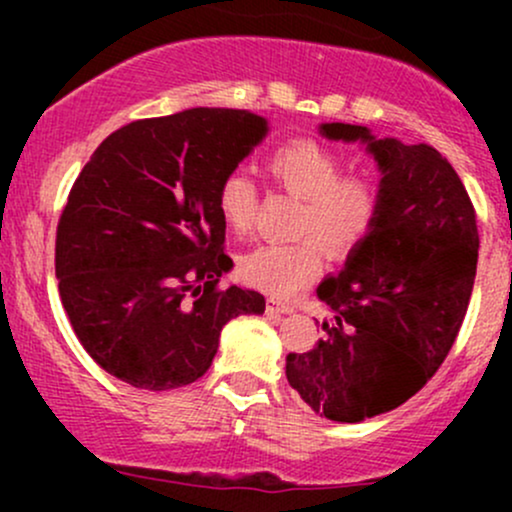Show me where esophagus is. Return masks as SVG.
<instances>
[{
    "instance_id": "esophagus-1",
    "label": "esophagus",
    "mask_w": 512,
    "mask_h": 512,
    "mask_svg": "<svg viewBox=\"0 0 512 512\" xmlns=\"http://www.w3.org/2000/svg\"><path fill=\"white\" fill-rule=\"evenodd\" d=\"M267 310H269V313L291 315V313H293V305H289V303H281V301H274V298H269V301H267Z\"/></svg>"
}]
</instances>
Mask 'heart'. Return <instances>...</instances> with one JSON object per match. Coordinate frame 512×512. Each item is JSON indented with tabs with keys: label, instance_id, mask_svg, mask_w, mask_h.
<instances>
[{
	"label": "heart",
	"instance_id": "obj_1",
	"mask_svg": "<svg viewBox=\"0 0 512 512\" xmlns=\"http://www.w3.org/2000/svg\"><path fill=\"white\" fill-rule=\"evenodd\" d=\"M269 173L281 190L303 199L296 243H262L240 257V276L255 289L289 298L320 274L325 245L346 255L368 236L380 214V187L366 173H346L342 156L313 139H296L274 151ZM219 214L231 231H250L257 211V187L245 170L221 180Z\"/></svg>",
	"mask_w": 512,
	"mask_h": 512
}]
</instances>
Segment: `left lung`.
<instances>
[{"label":"left lung","instance_id":"obj_1","mask_svg":"<svg viewBox=\"0 0 512 512\" xmlns=\"http://www.w3.org/2000/svg\"><path fill=\"white\" fill-rule=\"evenodd\" d=\"M320 134L366 144L383 175L380 214L342 272L317 286L330 317L313 349L286 356V378L315 414L358 424L414 397L452 349L477 274V214L433 146L344 122Z\"/></svg>","mask_w":512,"mask_h":512}]
</instances>
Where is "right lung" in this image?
Instances as JSON below:
<instances>
[{
	"label": "right lung",
	"instance_id": "obj_1",
	"mask_svg": "<svg viewBox=\"0 0 512 512\" xmlns=\"http://www.w3.org/2000/svg\"><path fill=\"white\" fill-rule=\"evenodd\" d=\"M248 110L190 108L103 139L69 192L55 243L60 298L105 373L173 390L207 373L223 325L264 313V296L228 286L221 180L267 137Z\"/></svg>",
	"mask_w": 512,
	"mask_h": 512
}]
</instances>
